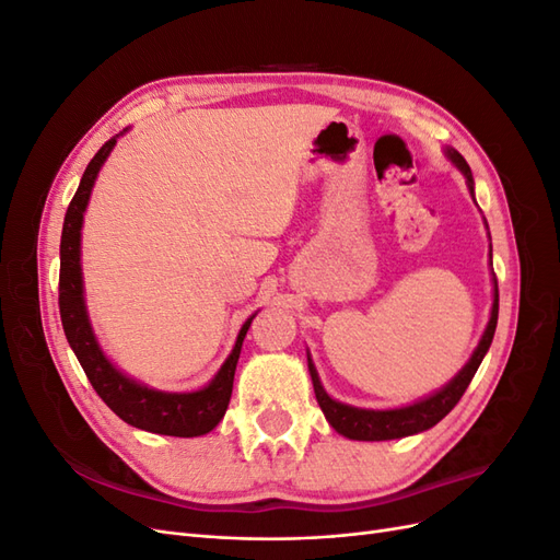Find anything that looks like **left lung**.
<instances>
[{"mask_svg": "<svg viewBox=\"0 0 560 560\" xmlns=\"http://www.w3.org/2000/svg\"><path fill=\"white\" fill-rule=\"evenodd\" d=\"M444 154L457 167V171L465 175L467 189L474 198V177H471L467 161L460 156V151H455L453 147H446ZM486 229H488V224H486ZM490 266H493V247H490ZM495 327H498V280L493 276V306H490L488 325L483 329L479 346L474 348L471 358L467 360V364L457 371V374L444 387L434 389L432 395L422 397L413 404L397 406V409H360V406H350V404H343V401L329 397L325 385H322V381L317 376V369H315V364L311 360V352H308V371H311L313 389H315L319 409L338 434L354 439V442H387V439H401V436L425 432V430L434 428L444 416H448L453 406L460 401L467 385L471 383L474 374H477L479 364L483 362L490 343H493Z\"/></svg>", "mask_w": 560, "mask_h": 560, "instance_id": "8db88e82", "label": "left lung"}]
</instances>
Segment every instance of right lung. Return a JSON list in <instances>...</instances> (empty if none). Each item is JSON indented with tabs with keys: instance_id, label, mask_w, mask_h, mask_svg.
<instances>
[{
	"instance_id": "right-lung-1",
	"label": "right lung",
	"mask_w": 560,
	"mask_h": 560,
	"mask_svg": "<svg viewBox=\"0 0 560 560\" xmlns=\"http://www.w3.org/2000/svg\"><path fill=\"white\" fill-rule=\"evenodd\" d=\"M126 132L128 128H124V132L114 135V138L105 142L103 149L93 156L65 214L62 238H60V299H58L62 329L67 336V343H70V348L74 350L81 369L86 371L95 393L103 397V401L124 422L151 434L202 436L219 425V420L224 418L229 409L235 364H238L243 341L257 313L245 319V325L241 327L238 336H235L233 350L229 352L224 364L219 366L212 381L198 389H191V393H165V389L149 387L124 374V371L107 358L93 331L89 308H86V294H83L81 229H83V214H86L95 179L100 171H103L105 161L109 159L112 149L116 147V140Z\"/></svg>"
}]
</instances>
